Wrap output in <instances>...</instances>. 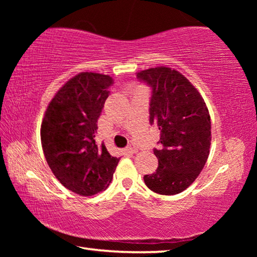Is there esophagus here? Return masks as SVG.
I'll return each instance as SVG.
<instances>
[{
  "instance_id": "obj_1",
  "label": "esophagus",
  "mask_w": 257,
  "mask_h": 257,
  "mask_svg": "<svg viewBox=\"0 0 257 257\" xmlns=\"http://www.w3.org/2000/svg\"><path fill=\"white\" fill-rule=\"evenodd\" d=\"M125 152H127V153H129V154H133V153H136L137 149H136V146H135V145L130 144V145L127 147V149H125Z\"/></svg>"
}]
</instances>
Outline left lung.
<instances>
[{"mask_svg": "<svg viewBox=\"0 0 257 257\" xmlns=\"http://www.w3.org/2000/svg\"><path fill=\"white\" fill-rule=\"evenodd\" d=\"M151 89L150 123L161 132L155 172L146 186L161 195H176L193 184L205 165L211 146V119L198 90L180 72L167 67L137 73Z\"/></svg>", "mask_w": 257, "mask_h": 257, "instance_id": "obj_1", "label": "left lung"}]
</instances>
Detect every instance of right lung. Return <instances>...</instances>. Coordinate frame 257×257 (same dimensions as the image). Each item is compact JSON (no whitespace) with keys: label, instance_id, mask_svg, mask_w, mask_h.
I'll use <instances>...</instances> for the list:
<instances>
[{"label":"right lung","instance_id":"1","mask_svg":"<svg viewBox=\"0 0 257 257\" xmlns=\"http://www.w3.org/2000/svg\"><path fill=\"white\" fill-rule=\"evenodd\" d=\"M112 84L110 76L79 73L55 94L42 122L47 164L61 184L82 196L105 189L119 162L104 143H95L97 120Z\"/></svg>","mask_w":257,"mask_h":257}]
</instances>
